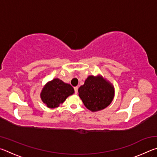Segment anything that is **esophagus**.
I'll return each mask as SVG.
<instances>
[{
  "mask_svg": "<svg viewBox=\"0 0 157 157\" xmlns=\"http://www.w3.org/2000/svg\"><path fill=\"white\" fill-rule=\"evenodd\" d=\"M74 90H75V94H78V87L75 86L74 87Z\"/></svg>",
  "mask_w": 157,
  "mask_h": 157,
  "instance_id": "1",
  "label": "esophagus"
}]
</instances>
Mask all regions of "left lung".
I'll return each instance as SVG.
<instances>
[{
  "mask_svg": "<svg viewBox=\"0 0 157 157\" xmlns=\"http://www.w3.org/2000/svg\"><path fill=\"white\" fill-rule=\"evenodd\" d=\"M78 92L85 107L92 111L107 107L114 96L113 86L100 76H89Z\"/></svg>",
  "mask_w": 157,
  "mask_h": 157,
  "instance_id": "obj_1",
  "label": "left lung"
}]
</instances>
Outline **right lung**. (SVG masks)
<instances>
[{"mask_svg":"<svg viewBox=\"0 0 157 157\" xmlns=\"http://www.w3.org/2000/svg\"><path fill=\"white\" fill-rule=\"evenodd\" d=\"M73 93L74 89L70 84L56 78L49 82L44 87L41 93V98L48 107L55 108L62 104Z\"/></svg>","mask_w":157,"mask_h":157,"instance_id":"right-lung-1","label":"right lung"}]
</instances>
